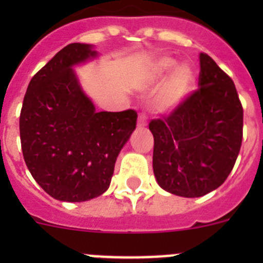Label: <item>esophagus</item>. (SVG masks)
I'll use <instances>...</instances> for the list:
<instances>
[{
    "label": "esophagus",
    "mask_w": 263,
    "mask_h": 263,
    "mask_svg": "<svg viewBox=\"0 0 263 263\" xmlns=\"http://www.w3.org/2000/svg\"><path fill=\"white\" fill-rule=\"evenodd\" d=\"M146 120H147V118H146V116L141 113V115L138 116V121H137V125H138V127L146 126Z\"/></svg>",
    "instance_id": "esophagus-1"
}]
</instances>
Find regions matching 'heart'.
Masks as SVG:
<instances>
[{
  "mask_svg": "<svg viewBox=\"0 0 263 263\" xmlns=\"http://www.w3.org/2000/svg\"><path fill=\"white\" fill-rule=\"evenodd\" d=\"M162 83L152 99L155 111L170 115L178 110L187 99L191 96L195 88V72L188 64H179L174 58L163 57L155 60L150 66L147 81L152 84Z\"/></svg>",
  "mask_w": 263,
  "mask_h": 263,
  "instance_id": "heart-1",
  "label": "heart"
}]
</instances>
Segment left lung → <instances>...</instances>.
Returning a JSON list of instances; mask_svg holds the SVG:
<instances>
[{
    "label": "left lung",
    "instance_id": "obj_1",
    "mask_svg": "<svg viewBox=\"0 0 263 263\" xmlns=\"http://www.w3.org/2000/svg\"><path fill=\"white\" fill-rule=\"evenodd\" d=\"M200 89L178 110L153 120V170L160 188L200 197L231 174L242 142L243 110L232 79L200 52Z\"/></svg>",
    "mask_w": 263,
    "mask_h": 263
}]
</instances>
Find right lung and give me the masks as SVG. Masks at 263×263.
<instances>
[{
	"label": "right lung",
	"mask_w": 263,
	"mask_h": 263,
	"mask_svg": "<svg viewBox=\"0 0 263 263\" xmlns=\"http://www.w3.org/2000/svg\"><path fill=\"white\" fill-rule=\"evenodd\" d=\"M97 57L93 45L66 46L36 72L23 99V158L35 182L60 201L81 203L103 195L136 130V111H96L81 87L75 67Z\"/></svg>",
	"instance_id": "add662e5"
}]
</instances>
